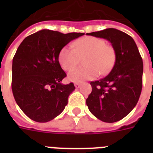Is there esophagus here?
Returning <instances> with one entry per match:
<instances>
[{
	"mask_svg": "<svg viewBox=\"0 0 153 153\" xmlns=\"http://www.w3.org/2000/svg\"><path fill=\"white\" fill-rule=\"evenodd\" d=\"M80 86H81V84L79 83V82H76V83H74V86H75L76 88H79V87H80Z\"/></svg>",
	"mask_w": 153,
	"mask_h": 153,
	"instance_id": "obj_1",
	"label": "esophagus"
}]
</instances>
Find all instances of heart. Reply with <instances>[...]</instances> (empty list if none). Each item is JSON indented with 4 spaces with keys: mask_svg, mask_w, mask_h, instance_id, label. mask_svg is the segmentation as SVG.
<instances>
[{
    "mask_svg": "<svg viewBox=\"0 0 153 153\" xmlns=\"http://www.w3.org/2000/svg\"><path fill=\"white\" fill-rule=\"evenodd\" d=\"M63 47L59 54V62L64 71L74 69L80 57L86 55L84 63L86 67L73 70L68 74V79L74 82L95 79L100 73L105 74L110 71L115 62V51L107 45L104 39L94 36H85Z\"/></svg>",
    "mask_w": 153,
    "mask_h": 153,
    "instance_id": "heart-1",
    "label": "heart"
}]
</instances>
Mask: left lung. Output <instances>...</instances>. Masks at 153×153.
Masks as SVG:
<instances>
[{
	"mask_svg": "<svg viewBox=\"0 0 153 153\" xmlns=\"http://www.w3.org/2000/svg\"><path fill=\"white\" fill-rule=\"evenodd\" d=\"M110 42L115 51V63L109 74L91 82L92 92L86 99L89 110L101 121L113 123L130 113L142 90L143 62L135 41L115 28L87 33Z\"/></svg>",
	"mask_w": 153,
	"mask_h": 153,
	"instance_id": "obj_1",
	"label": "left lung"
}]
</instances>
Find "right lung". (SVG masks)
Masks as SVG:
<instances>
[{"label":"right lung","mask_w":153,"mask_h":153,"mask_svg":"<svg viewBox=\"0 0 153 153\" xmlns=\"http://www.w3.org/2000/svg\"><path fill=\"white\" fill-rule=\"evenodd\" d=\"M82 32L63 34L48 29L27 36L13 59L12 90L21 110L37 122L59 116L74 91V84H62L67 74L59 62L60 50Z\"/></svg>","instance_id":"1"}]
</instances>
